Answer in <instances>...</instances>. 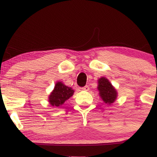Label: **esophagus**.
I'll use <instances>...</instances> for the list:
<instances>
[{"instance_id": "34e87169", "label": "esophagus", "mask_w": 157, "mask_h": 157, "mask_svg": "<svg viewBox=\"0 0 157 157\" xmlns=\"http://www.w3.org/2000/svg\"><path fill=\"white\" fill-rule=\"evenodd\" d=\"M82 90H83V91H89V87L88 86H84V87L82 88Z\"/></svg>"}]
</instances>
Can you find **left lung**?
I'll return each instance as SVG.
<instances>
[{
	"instance_id": "8db88e82",
	"label": "left lung",
	"mask_w": 157,
	"mask_h": 157,
	"mask_svg": "<svg viewBox=\"0 0 157 157\" xmlns=\"http://www.w3.org/2000/svg\"><path fill=\"white\" fill-rule=\"evenodd\" d=\"M97 81L99 96L107 105H112L117 98L118 93L116 89L105 77H100Z\"/></svg>"
}]
</instances>
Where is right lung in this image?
<instances>
[{
	"label": "right lung",
	"instance_id": "right-lung-1",
	"mask_svg": "<svg viewBox=\"0 0 157 157\" xmlns=\"http://www.w3.org/2000/svg\"><path fill=\"white\" fill-rule=\"evenodd\" d=\"M75 91L68 87L62 82L58 81L55 83L53 91L48 96V102L52 107H60L64 102L73 96Z\"/></svg>",
	"mask_w": 157,
	"mask_h": 157
}]
</instances>
